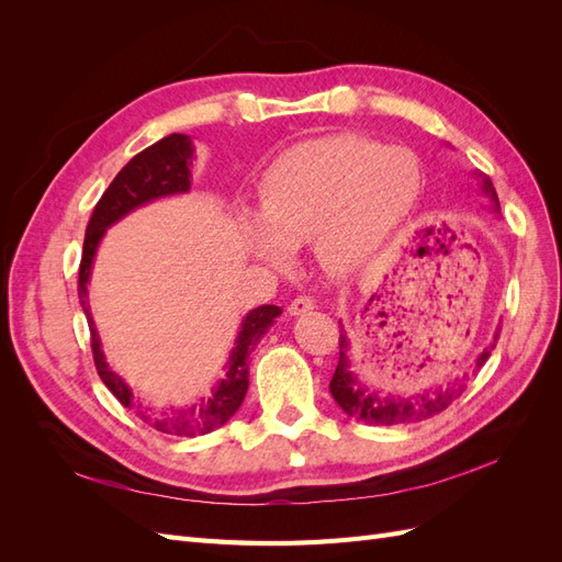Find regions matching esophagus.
I'll return each mask as SVG.
<instances>
[{
	"mask_svg": "<svg viewBox=\"0 0 562 562\" xmlns=\"http://www.w3.org/2000/svg\"><path fill=\"white\" fill-rule=\"evenodd\" d=\"M314 304H316L314 297L297 295L291 304H288V314H291V316H304V314L314 310Z\"/></svg>",
	"mask_w": 562,
	"mask_h": 562,
	"instance_id": "1",
	"label": "esophagus"
}]
</instances>
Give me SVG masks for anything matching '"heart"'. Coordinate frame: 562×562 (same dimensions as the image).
Returning <instances> with one entry per match:
<instances>
[{
  "label": "heart",
  "mask_w": 562,
  "mask_h": 562,
  "mask_svg": "<svg viewBox=\"0 0 562 562\" xmlns=\"http://www.w3.org/2000/svg\"><path fill=\"white\" fill-rule=\"evenodd\" d=\"M422 164L405 147L359 135H330L285 149L260 180V211L244 209L246 248L274 267H291L297 246L314 241L335 274L368 265L415 206Z\"/></svg>",
  "instance_id": "heart-1"
}]
</instances>
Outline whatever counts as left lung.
Masks as SVG:
<instances>
[{
    "mask_svg": "<svg viewBox=\"0 0 562 562\" xmlns=\"http://www.w3.org/2000/svg\"><path fill=\"white\" fill-rule=\"evenodd\" d=\"M473 176L481 184V192L490 199L492 211L499 213V199L495 192V184H492L490 178L479 171H473ZM349 349H351V339H349L347 330L342 328L339 330V361L335 368V375L330 380V394H333L335 403L342 407L349 417L372 424V427L413 424V422H422V419H429L438 413H443L454 398H459V394H462L469 384V378L487 361V356H490V351L485 349L479 359H475V368L471 372H464L462 378H454V380H450L446 384H438L429 391H419V394H413V396H391V394L382 396V394H378V391L368 389L359 380V375L351 370Z\"/></svg>",
    "mask_w": 562,
    "mask_h": 562,
    "instance_id": "1",
    "label": "left lung"
}]
</instances>
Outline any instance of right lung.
Segmentation results:
<instances>
[{
  "label": "right lung",
  "mask_w": 562,
  "mask_h": 562,
  "mask_svg": "<svg viewBox=\"0 0 562 562\" xmlns=\"http://www.w3.org/2000/svg\"><path fill=\"white\" fill-rule=\"evenodd\" d=\"M194 159L196 155L190 135L171 133L159 143L143 149L140 155H135L122 171L116 173L105 194L95 203L93 215L89 220L77 285L81 310L89 321L93 361L100 380H103V384L112 391L119 403L133 411L145 424H149V427H155L161 434L184 438L211 434L223 427V424H227L229 417L239 411L248 391L250 353L260 345V339L267 335V330L274 326L277 316H281V307H277V304H262V307L250 310L241 318L229 359L223 366V378L211 386L206 396H199L192 405L171 407V411H157V407H149L140 398H135L133 389L110 368L103 351V342H100V335L95 328V321L91 316L89 281L98 246L103 241L108 229L114 227L119 220H124L128 213L147 206L151 201L190 192Z\"/></svg>",
  "instance_id": "1"
}]
</instances>
